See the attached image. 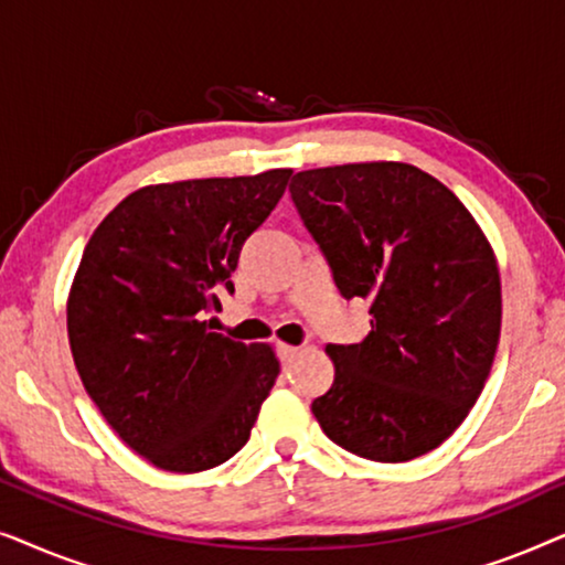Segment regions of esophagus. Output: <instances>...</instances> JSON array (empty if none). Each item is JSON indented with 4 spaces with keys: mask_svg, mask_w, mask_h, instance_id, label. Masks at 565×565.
I'll use <instances>...</instances> for the list:
<instances>
[{
    "mask_svg": "<svg viewBox=\"0 0 565 565\" xmlns=\"http://www.w3.org/2000/svg\"><path fill=\"white\" fill-rule=\"evenodd\" d=\"M277 354H280L282 362H292L300 354V347H292V344H277Z\"/></svg>",
    "mask_w": 565,
    "mask_h": 565,
    "instance_id": "obj_1",
    "label": "esophagus"
}]
</instances>
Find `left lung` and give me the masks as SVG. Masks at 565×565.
Returning a JSON list of instances; mask_svg holds the SVG:
<instances>
[{"instance_id": "obj_1", "label": "left lung", "mask_w": 565, "mask_h": 565, "mask_svg": "<svg viewBox=\"0 0 565 565\" xmlns=\"http://www.w3.org/2000/svg\"><path fill=\"white\" fill-rule=\"evenodd\" d=\"M290 195L370 334L329 344L334 383L311 404L323 435L377 462L435 450L491 373L501 331L497 257L468 207L401 161L306 169Z\"/></svg>"}]
</instances>
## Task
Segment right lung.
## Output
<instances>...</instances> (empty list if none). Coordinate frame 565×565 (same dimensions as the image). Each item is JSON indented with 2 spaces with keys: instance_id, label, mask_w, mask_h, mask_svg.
<instances>
[{
  "instance_id": "1",
  "label": "right lung",
  "mask_w": 565,
  "mask_h": 565,
  "mask_svg": "<svg viewBox=\"0 0 565 565\" xmlns=\"http://www.w3.org/2000/svg\"><path fill=\"white\" fill-rule=\"evenodd\" d=\"M292 169L149 184L92 234L66 303L84 391L130 450L169 473L226 462L280 375L269 344L215 334L207 313Z\"/></svg>"
}]
</instances>
